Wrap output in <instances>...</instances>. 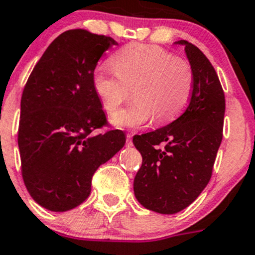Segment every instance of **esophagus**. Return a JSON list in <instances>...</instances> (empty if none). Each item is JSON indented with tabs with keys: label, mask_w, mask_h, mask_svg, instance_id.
<instances>
[{
	"label": "esophagus",
	"mask_w": 255,
	"mask_h": 255,
	"mask_svg": "<svg viewBox=\"0 0 255 255\" xmlns=\"http://www.w3.org/2000/svg\"><path fill=\"white\" fill-rule=\"evenodd\" d=\"M126 144H127V147H130V145L133 144V143H132V134H130V133H127V139H126Z\"/></svg>",
	"instance_id": "34e87169"
}]
</instances>
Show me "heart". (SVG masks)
Returning a JSON list of instances; mask_svg holds the SVG:
<instances>
[{
  "label": "heart",
  "instance_id": "obj_1",
  "mask_svg": "<svg viewBox=\"0 0 255 255\" xmlns=\"http://www.w3.org/2000/svg\"><path fill=\"white\" fill-rule=\"evenodd\" d=\"M111 65L100 66L92 76L103 110L115 115L129 100L130 90L135 98L113 117V125L137 128L152 118L155 125H164L187 108L196 77L185 58L154 44L130 43L113 54Z\"/></svg>",
  "mask_w": 255,
  "mask_h": 255
}]
</instances>
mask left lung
I'll return each mask as SVG.
<instances>
[{
	"label": "left lung",
	"instance_id": "obj_1",
	"mask_svg": "<svg viewBox=\"0 0 255 255\" xmlns=\"http://www.w3.org/2000/svg\"><path fill=\"white\" fill-rule=\"evenodd\" d=\"M178 43L185 46L196 77L189 105L170 125L133 137L142 154L134 196L144 208L160 214L178 213L198 198L223 138L226 98L216 70L193 43Z\"/></svg>",
	"mask_w": 255,
	"mask_h": 255
}]
</instances>
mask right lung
Listing matches in <instances>:
<instances>
[{
    "mask_svg": "<svg viewBox=\"0 0 255 255\" xmlns=\"http://www.w3.org/2000/svg\"><path fill=\"white\" fill-rule=\"evenodd\" d=\"M117 42L85 29L59 34L27 80L21 98L18 148L28 193L43 208L66 212L91 193L92 177L126 143L108 126L92 76Z\"/></svg>",
    "mask_w": 255,
    "mask_h": 255,
    "instance_id": "add662e5",
    "label": "right lung"
}]
</instances>
